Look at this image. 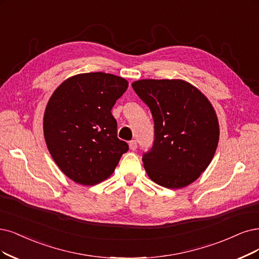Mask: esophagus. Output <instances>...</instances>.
I'll return each mask as SVG.
<instances>
[{"label": "esophagus", "instance_id": "1", "mask_svg": "<svg viewBox=\"0 0 259 259\" xmlns=\"http://www.w3.org/2000/svg\"><path fill=\"white\" fill-rule=\"evenodd\" d=\"M129 148L131 150H136L138 148V143H137L136 140H132V141L129 142Z\"/></svg>", "mask_w": 259, "mask_h": 259}]
</instances>
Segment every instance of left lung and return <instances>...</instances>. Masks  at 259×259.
<instances>
[{
    "instance_id": "1",
    "label": "left lung",
    "mask_w": 259,
    "mask_h": 259,
    "mask_svg": "<svg viewBox=\"0 0 259 259\" xmlns=\"http://www.w3.org/2000/svg\"><path fill=\"white\" fill-rule=\"evenodd\" d=\"M151 111L155 141L143 155L148 177L168 189L189 186L211 162L220 128L206 96L187 81L145 79L132 83Z\"/></svg>"
}]
</instances>
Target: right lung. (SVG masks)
<instances>
[{"label": "right lung", "instance_id": "add662e5", "mask_svg": "<svg viewBox=\"0 0 259 259\" xmlns=\"http://www.w3.org/2000/svg\"><path fill=\"white\" fill-rule=\"evenodd\" d=\"M128 89L121 76L104 72L70 76L46 107L44 136L57 166L74 183L93 186L110 177L129 146L117 138L111 110Z\"/></svg>", "mask_w": 259, "mask_h": 259}]
</instances>
